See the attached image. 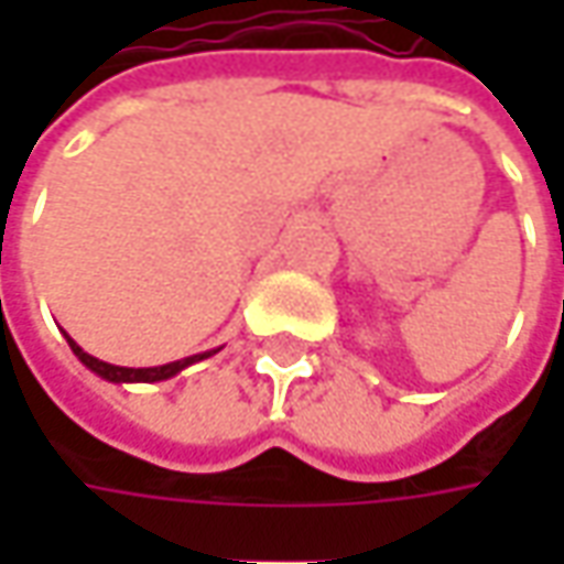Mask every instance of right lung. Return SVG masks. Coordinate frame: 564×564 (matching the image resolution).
<instances>
[{"instance_id": "add662e5", "label": "right lung", "mask_w": 564, "mask_h": 564, "mask_svg": "<svg viewBox=\"0 0 564 564\" xmlns=\"http://www.w3.org/2000/svg\"><path fill=\"white\" fill-rule=\"evenodd\" d=\"M68 338V345H72V351H75V358L87 367V370H94L97 377H102L106 382H163V379H172L175 373H182L185 367L191 364H197V360L213 358L219 348H213V351H204V355H191V358L182 360H172V364H163V367H116V364H106V360L94 358V355H87L80 345H77L75 338Z\"/></svg>"}]
</instances>
